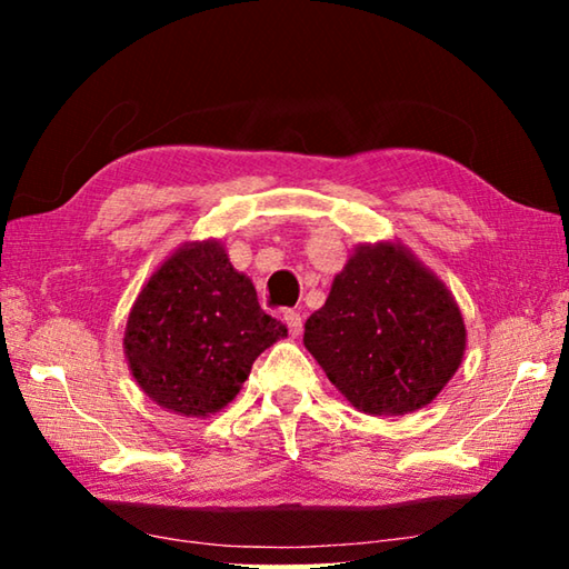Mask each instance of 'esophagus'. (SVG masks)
<instances>
[{"instance_id":"34e87169","label":"esophagus","mask_w":569,"mask_h":569,"mask_svg":"<svg viewBox=\"0 0 569 569\" xmlns=\"http://www.w3.org/2000/svg\"><path fill=\"white\" fill-rule=\"evenodd\" d=\"M283 321L288 326V331H291V336H301V331H303L301 313H298V311H286L283 313Z\"/></svg>"}]
</instances>
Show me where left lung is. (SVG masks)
Returning <instances> with one entry per match:
<instances>
[{"label":"left lung","mask_w":569,"mask_h":569,"mask_svg":"<svg viewBox=\"0 0 569 569\" xmlns=\"http://www.w3.org/2000/svg\"><path fill=\"white\" fill-rule=\"evenodd\" d=\"M303 346L351 407L403 417L455 377L467 326L445 281L391 238L353 248L306 321Z\"/></svg>","instance_id":"1"}]
</instances>
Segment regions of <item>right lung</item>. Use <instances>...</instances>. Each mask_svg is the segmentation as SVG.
I'll return each instance as SVG.
<instances>
[{"instance_id": "right-lung-1", "label": "right lung", "mask_w": 569, "mask_h": 569, "mask_svg": "<svg viewBox=\"0 0 569 569\" xmlns=\"http://www.w3.org/2000/svg\"><path fill=\"white\" fill-rule=\"evenodd\" d=\"M286 336L223 240L208 238L188 240L152 271L130 308L122 351L150 401L206 419L238 397L253 361Z\"/></svg>"}]
</instances>
